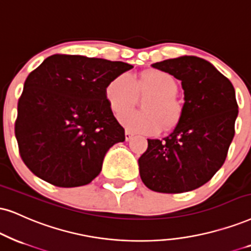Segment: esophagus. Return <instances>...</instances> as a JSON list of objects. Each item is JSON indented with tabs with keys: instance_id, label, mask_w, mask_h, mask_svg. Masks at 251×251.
<instances>
[{
	"instance_id": "obj_1",
	"label": "esophagus",
	"mask_w": 251,
	"mask_h": 251,
	"mask_svg": "<svg viewBox=\"0 0 251 251\" xmlns=\"http://www.w3.org/2000/svg\"><path fill=\"white\" fill-rule=\"evenodd\" d=\"M132 138H133L132 133H129V132H126V133H125V139H126V141H129Z\"/></svg>"
}]
</instances>
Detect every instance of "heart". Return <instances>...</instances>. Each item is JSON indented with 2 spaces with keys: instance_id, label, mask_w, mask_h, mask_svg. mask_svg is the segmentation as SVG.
<instances>
[{
  "instance_id": "1",
  "label": "heart",
  "mask_w": 251,
  "mask_h": 251,
  "mask_svg": "<svg viewBox=\"0 0 251 251\" xmlns=\"http://www.w3.org/2000/svg\"><path fill=\"white\" fill-rule=\"evenodd\" d=\"M177 82L169 73L151 69L141 75L139 82L127 73L111 80L105 87V98L110 109L116 113L131 109L138 94H151L142 100L145 111H129L119 117V122L127 131L142 134H156L164 128L175 126L182 115L177 102Z\"/></svg>"
}]
</instances>
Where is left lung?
<instances>
[{"instance_id":"obj_1","label":"left lung","mask_w":251,"mask_h":251,"mask_svg":"<svg viewBox=\"0 0 251 251\" xmlns=\"http://www.w3.org/2000/svg\"><path fill=\"white\" fill-rule=\"evenodd\" d=\"M151 67L182 82L185 102L169 135L148 139L147 151L138 160L139 173L153 191H191L207 183L226 160L239 113L235 90L226 76L198 56L163 60Z\"/></svg>"}]
</instances>
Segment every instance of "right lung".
Masks as SVG:
<instances>
[{
	"mask_svg": "<svg viewBox=\"0 0 251 251\" xmlns=\"http://www.w3.org/2000/svg\"><path fill=\"white\" fill-rule=\"evenodd\" d=\"M133 66L83 55L54 54L27 76L15 124L22 160L60 188L89 184L107 151L125 140L105 87Z\"/></svg>",
	"mask_w": 251,
	"mask_h": 251,
	"instance_id": "1",
	"label": "right lung"
}]
</instances>
